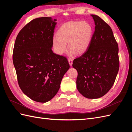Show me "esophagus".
<instances>
[{
  "mask_svg": "<svg viewBox=\"0 0 132 132\" xmlns=\"http://www.w3.org/2000/svg\"><path fill=\"white\" fill-rule=\"evenodd\" d=\"M68 62L70 66H71L73 64V59L72 58H69L68 59Z\"/></svg>",
  "mask_w": 132,
  "mask_h": 132,
  "instance_id": "34e87169",
  "label": "esophagus"
}]
</instances>
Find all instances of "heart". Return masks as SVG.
<instances>
[{"label": "heart", "mask_w": 132, "mask_h": 132, "mask_svg": "<svg viewBox=\"0 0 132 132\" xmlns=\"http://www.w3.org/2000/svg\"><path fill=\"white\" fill-rule=\"evenodd\" d=\"M57 36L53 38V45L57 53L62 54L67 49L70 54L74 52L81 54L89 47L93 35V28L87 21H70L65 23L57 31Z\"/></svg>", "instance_id": "b5f03b06"}]
</instances>
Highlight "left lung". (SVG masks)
<instances>
[{
    "mask_svg": "<svg viewBox=\"0 0 132 132\" xmlns=\"http://www.w3.org/2000/svg\"><path fill=\"white\" fill-rule=\"evenodd\" d=\"M95 31L85 53L73 61L78 71L77 87L88 98H98L112 87L119 68L118 46L111 27L98 16L91 15Z\"/></svg>",
    "mask_w": 132,
    "mask_h": 132,
    "instance_id": "1",
    "label": "left lung"
}]
</instances>
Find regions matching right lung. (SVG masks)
Instances as JSON below:
<instances>
[{"mask_svg": "<svg viewBox=\"0 0 132 132\" xmlns=\"http://www.w3.org/2000/svg\"><path fill=\"white\" fill-rule=\"evenodd\" d=\"M50 17L35 19L18 34L13 61L19 85L32 100L49 101L60 88L69 69L66 57L53 52V38L57 22Z\"/></svg>", "mask_w": 132, "mask_h": 132, "instance_id": "add662e5", "label": "right lung"}]
</instances>
